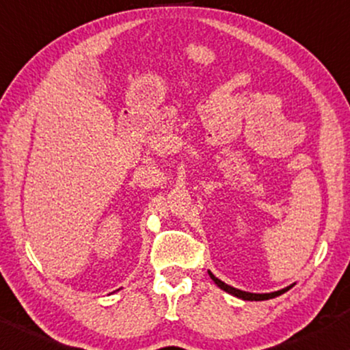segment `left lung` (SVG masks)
Listing matches in <instances>:
<instances>
[{
	"label": "left lung",
	"instance_id": "left-lung-1",
	"mask_svg": "<svg viewBox=\"0 0 350 350\" xmlns=\"http://www.w3.org/2000/svg\"><path fill=\"white\" fill-rule=\"evenodd\" d=\"M208 273H209V277L213 278V282L216 283V285L221 288V290H224L226 293H230L232 296L240 297V299H243V301H265V299H272V297L280 296V295H283V293H286L288 290H290V288H293V285H291V286L283 288V290H278V291H273V293H262V295H258V293H248V291L237 290V288L230 286V285H226V283H224L222 280H219L217 277H214L213 273L209 272V270H208Z\"/></svg>",
	"mask_w": 350,
	"mask_h": 350
}]
</instances>
